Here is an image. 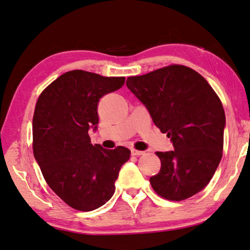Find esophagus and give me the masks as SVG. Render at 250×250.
Returning <instances> with one entry per match:
<instances>
[{
    "mask_svg": "<svg viewBox=\"0 0 250 250\" xmlns=\"http://www.w3.org/2000/svg\"><path fill=\"white\" fill-rule=\"evenodd\" d=\"M131 154H132L133 156H140V155H144L145 152L143 151H138V149H131Z\"/></svg>",
    "mask_w": 250,
    "mask_h": 250,
    "instance_id": "obj_1",
    "label": "esophagus"
}]
</instances>
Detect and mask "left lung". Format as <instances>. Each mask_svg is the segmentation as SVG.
<instances>
[{
  "mask_svg": "<svg viewBox=\"0 0 250 250\" xmlns=\"http://www.w3.org/2000/svg\"><path fill=\"white\" fill-rule=\"evenodd\" d=\"M125 84L175 148L156 152L162 165L149 178L154 191L171 201L201 191L223 154L225 113L211 85L198 72L179 64L130 76Z\"/></svg>",
  "mask_w": 250,
  "mask_h": 250,
  "instance_id": "obj_1",
  "label": "left lung"
}]
</instances>
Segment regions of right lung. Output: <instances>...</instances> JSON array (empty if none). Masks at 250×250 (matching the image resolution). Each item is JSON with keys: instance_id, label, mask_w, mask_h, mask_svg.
Returning a JSON list of instances; mask_svg holds the SVG:
<instances>
[{"instance_id": "obj_1", "label": "right lung", "mask_w": 250, "mask_h": 250, "mask_svg": "<svg viewBox=\"0 0 250 250\" xmlns=\"http://www.w3.org/2000/svg\"><path fill=\"white\" fill-rule=\"evenodd\" d=\"M125 78H106L73 70L53 81L36 103L33 151L44 180L59 198L79 211H93L115 193V181L130 149H106L90 143L96 130L99 99L125 84Z\"/></svg>"}]
</instances>
